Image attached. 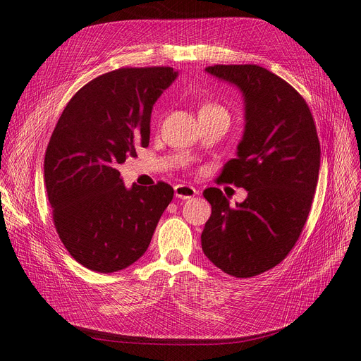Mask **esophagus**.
I'll return each mask as SVG.
<instances>
[{
	"instance_id": "34e87169",
	"label": "esophagus",
	"mask_w": 361,
	"mask_h": 361,
	"mask_svg": "<svg viewBox=\"0 0 361 361\" xmlns=\"http://www.w3.org/2000/svg\"><path fill=\"white\" fill-rule=\"evenodd\" d=\"M174 192H176V197L187 200V199H193L197 195V190L192 185H185V184H177L174 187Z\"/></svg>"
}]
</instances>
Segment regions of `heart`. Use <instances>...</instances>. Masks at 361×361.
Returning <instances> with one entry per match:
<instances>
[{
    "instance_id": "heart-1",
    "label": "heart",
    "mask_w": 361,
    "mask_h": 361,
    "mask_svg": "<svg viewBox=\"0 0 361 361\" xmlns=\"http://www.w3.org/2000/svg\"><path fill=\"white\" fill-rule=\"evenodd\" d=\"M218 105H212V104H207V105H204L203 108H216Z\"/></svg>"
}]
</instances>
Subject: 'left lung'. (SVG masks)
Segmentation results:
<instances>
[{"label": "left lung", "mask_w": 361, "mask_h": 361, "mask_svg": "<svg viewBox=\"0 0 361 361\" xmlns=\"http://www.w3.org/2000/svg\"><path fill=\"white\" fill-rule=\"evenodd\" d=\"M207 73L235 85L244 97L245 126L237 158L218 183L247 190L230 206L216 187L206 188L212 215L202 249L225 274L250 278L276 267L307 221L320 168V143L305 98L283 79L255 64L214 66Z\"/></svg>", "instance_id": "obj_1"}]
</instances>
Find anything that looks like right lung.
I'll return each instance as SVG.
<instances>
[{
  "mask_svg": "<svg viewBox=\"0 0 361 361\" xmlns=\"http://www.w3.org/2000/svg\"><path fill=\"white\" fill-rule=\"evenodd\" d=\"M177 78L171 67H123L75 92L49 139L44 180L54 225L85 268L111 274L147 250L173 187L126 188L117 166L146 147L150 114Z\"/></svg>",
  "mask_w": 361,
  "mask_h": 361,
  "instance_id": "right-lung-1",
  "label": "right lung"
}]
</instances>
